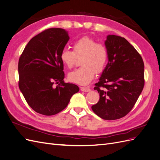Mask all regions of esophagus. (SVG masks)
<instances>
[{"mask_svg": "<svg viewBox=\"0 0 160 160\" xmlns=\"http://www.w3.org/2000/svg\"><path fill=\"white\" fill-rule=\"evenodd\" d=\"M81 90L82 91H84V92H89L91 91V89L89 88H83V87L81 88Z\"/></svg>", "mask_w": 160, "mask_h": 160, "instance_id": "obj_1", "label": "esophagus"}]
</instances>
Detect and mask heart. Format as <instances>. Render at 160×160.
<instances>
[{
	"instance_id": "1",
	"label": "heart",
	"mask_w": 160,
	"mask_h": 160,
	"mask_svg": "<svg viewBox=\"0 0 160 160\" xmlns=\"http://www.w3.org/2000/svg\"><path fill=\"white\" fill-rule=\"evenodd\" d=\"M77 57H83L80 68L71 72L69 79L81 85L89 84L97 73L103 72L108 61V51L103 44L98 43L89 37H83L75 41L73 51L62 49L60 59L62 64L71 69L74 66Z\"/></svg>"
}]
</instances>
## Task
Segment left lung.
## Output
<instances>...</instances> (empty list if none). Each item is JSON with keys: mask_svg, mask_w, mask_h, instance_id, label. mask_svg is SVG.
Segmentation results:
<instances>
[{"mask_svg": "<svg viewBox=\"0 0 160 160\" xmlns=\"http://www.w3.org/2000/svg\"><path fill=\"white\" fill-rule=\"evenodd\" d=\"M108 62L95 84L99 100L91 109L99 118L115 120L132 109L144 86V63L141 55L125 38L109 35L105 41Z\"/></svg>", "mask_w": 160, "mask_h": 160, "instance_id": "8db88e82", "label": "left lung"}]
</instances>
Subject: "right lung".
<instances>
[{
	"instance_id": "right-lung-1",
	"label": "right lung",
	"mask_w": 160,
	"mask_h": 160,
	"mask_svg": "<svg viewBox=\"0 0 160 160\" xmlns=\"http://www.w3.org/2000/svg\"><path fill=\"white\" fill-rule=\"evenodd\" d=\"M69 39L65 29L49 28L32 38L19 58V89L28 105L40 114L61 112L79 91L77 85L63 81L60 54Z\"/></svg>"
}]
</instances>
